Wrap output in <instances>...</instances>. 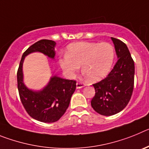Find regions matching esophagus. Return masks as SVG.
I'll return each mask as SVG.
<instances>
[{
  "instance_id": "obj_1",
  "label": "esophagus",
  "mask_w": 149,
  "mask_h": 149,
  "mask_svg": "<svg viewBox=\"0 0 149 149\" xmlns=\"http://www.w3.org/2000/svg\"><path fill=\"white\" fill-rule=\"evenodd\" d=\"M84 86H86V84H84V83L77 82V84H76V87H77V89H81V88L84 87Z\"/></svg>"
}]
</instances>
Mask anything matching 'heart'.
I'll list each match as a JSON object with an SVG mask.
<instances>
[{"label":"heart","mask_w":149,"mask_h":149,"mask_svg":"<svg viewBox=\"0 0 149 149\" xmlns=\"http://www.w3.org/2000/svg\"><path fill=\"white\" fill-rule=\"evenodd\" d=\"M116 56L114 46L107 42H79L68 45L67 53L59 63L68 75H74L81 65L82 72L92 81H100L107 75Z\"/></svg>","instance_id":"b5f03b06"}]
</instances>
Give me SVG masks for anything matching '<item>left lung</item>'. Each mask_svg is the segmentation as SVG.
<instances>
[{
    "label": "left lung",
    "instance_id": "left-lung-1",
    "mask_svg": "<svg viewBox=\"0 0 149 149\" xmlns=\"http://www.w3.org/2000/svg\"><path fill=\"white\" fill-rule=\"evenodd\" d=\"M118 61L109 74L93 84L95 95L91 101L92 107L103 116H113L127 105L134 84V62L123 42L111 37Z\"/></svg>",
    "mask_w": 149,
    "mask_h": 149
}]
</instances>
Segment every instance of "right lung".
<instances>
[{
  "mask_svg": "<svg viewBox=\"0 0 149 149\" xmlns=\"http://www.w3.org/2000/svg\"><path fill=\"white\" fill-rule=\"evenodd\" d=\"M55 45L54 41L48 39L34 43L22 55L17 72L18 93L24 107L33 119L45 123L56 122L65 113L75 91L76 81L53 76L44 89L33 91L24 84L22 65L24 57L33 52H41L54 59Z\"/></svg>",
  "mask_w": 149,
  "mask_h": 149,
  "instance_id": "obj_1",
  "label": "right lung"
}]
</instances>
